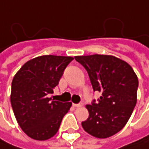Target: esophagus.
<instances>
[{
    "label": "esophagus",
    "instance_id": "obj_1",
    "mask_svg": "<svg viewBox=\"0 0 149 149\" xmlns=\"http://www.w3.org/2000/svg\"><path fill=\"white\" fill-rule=\"evenodd\" d=\"M72 105H73V107H75V108H79V107L83 106L82 104H73Z\"/></svg>",
    "mask_w": 149,
    "mask_h": 149
}]
</instances>
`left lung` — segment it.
Here are the masks:
<instances>
[{
	"label": "left lung",
	"instance_id": "8db88e82",
	"mask_svg": "<svg viewBox=\"0 0 149 149\" xmlns=\"http://www.w3.org/2000/svg\"><path fill=\"white\" fill-rule=\"evenodd\" d=\"M87 71L93 90L102 95L96 104H87L89 117L83 129L97 138L118 133L128 123L137 102L138 77L124 60L112 55L75 56Z\"/></svg>",
	"mask_w": 149,
	"mask_h": 149
}]
</instances>
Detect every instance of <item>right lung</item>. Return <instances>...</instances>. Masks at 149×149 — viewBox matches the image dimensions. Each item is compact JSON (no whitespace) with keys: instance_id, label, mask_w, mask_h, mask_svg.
Wrapping results in <instances>:
<instances>
[{"instance_id":"add662e5","label":"right lung","mask_w":149,"mask_h":149,"mask_svg":"<svg viewBox=\"0 0 149 149\" xmlns=\"http://www.w3.org/2000/svg\"><path fill=\"white\" fill-rule=\"evenodd\" d=\"M72 57L43 55L30 59L16 72L10 101L15 118L30 138L45 141L57 134L72 103L52 100L59 79Z\"/></svg>"}]
</instances>
